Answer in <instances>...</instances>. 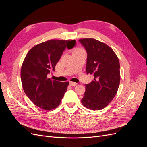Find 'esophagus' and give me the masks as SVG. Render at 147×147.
<instances>
[{
    "label": "esophagus",
    "instance_id": "1",
    "mask_svg": "<svg viewBox=\"0 0 147 147\" xmlns=\"http://www.w3.org/2000/svg\"><path fill=\"white\" fill-rule=\"evenodd\" d=\"M76 82H69V85H71V86H76Z\"/></svg>",
    "mask_w": 147,
    "mask_h": 147
}]
</instances>
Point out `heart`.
<instances>
[{
    "label": "heart",
    "mask_w": 147,
    "mask_h": 147,
    "mask_svg": "<svg viewBox=\"0 0 147 147\" xmlns=\"http://www.w3.org/2000/svg\"><path fill=\"white\" fill-rule=\"evenodd\" d=\"M81 50H82V49H81V48H77V49H76L74 51H81Z\"/></svg>",
    "instance_id": "obj_1"
}]
</instances>
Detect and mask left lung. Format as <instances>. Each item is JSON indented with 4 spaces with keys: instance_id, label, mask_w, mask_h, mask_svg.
<instances>
[{
    "instance_id": "8db88e82",
    "label": "left lung",
    "mask_w": 147,
    "mask_h": 147,
    "mask_svg": "<svg viewBox=\"0 0 147 147\" xmlns=\"http://www.w3.org/2000/svg\"><path fill=\"white\" fill-rule=\"evenodd\" d=\"M87 53L86 71L94 80L86 84L82 105L92 110L106 107L116 96L120 84V63L115 53L105 43L92 38L79 40Z\"/></svg>"
}]
</instances>
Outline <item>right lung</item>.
I'll use <instances>...</instances> for the list:
<instances>
[{"label": "right lung", "mask_w": 147, "mask_h": 147, "mask_svg": "<svg viewBox=\"0 0 147 147\" xmlns=\"http://www.w3.org/2000/svg\"><path fill=\"white\" fill-rule=\"evenodd\" d=\"M76 43L75 40H50L27 53L21 67V81L25 93L38 107L51 110L61 104L69 82L51 80L47 76L54 71L66 47L71 49Z\"/></svg>", "instance_id": "1"}]
</instances>
